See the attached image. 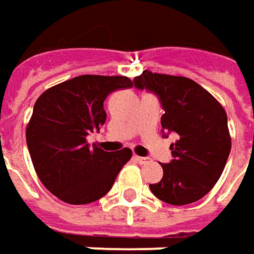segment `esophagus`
<instances>
[{"label": "esophagus", "instance_id": "obj_1", "mask_svg": "<svg viewBox=\"0 0 254 254\" xmlns=\"http://www.w3.org/2000/svg\"><path fill=\"white\" fill-rule=\"evenodd\" d=\"M135 161L138 162V164H141V165H145V164L151 162V158H148V157H138V155H135Z\"/></svg>", "mask_w": 254, "mask_h": 254}]
</instances>
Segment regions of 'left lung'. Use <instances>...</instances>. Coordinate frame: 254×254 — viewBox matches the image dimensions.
Returning <instances> with one entry per match:
<instances>
[{
	"label": "left lung",
	"mask_w": 254,
	"mask_h": 254,
	"mask_svg": "<svg viewBox=\"0 0 254 254\" xmlns=\"http://www.w3.org/2000/svg\"><path fill=\"white\" fill-rule=\"evenodd\" d=\"M140 90L158 96L165 132L178 134L171 144L174 160L162 164V180L151 192L170 205H188L203 198L219 180L230 152L228 116L220 103L202 86L184 76L144 70L132 80Z\"/></svg>",
	"instance_id": "obj_1"
}]
</instances>
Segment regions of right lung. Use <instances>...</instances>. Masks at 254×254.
<instances>
[{
    "instance_id": "obj_1",
    "label": "right lung",
    "mask_w": 254,
    "mask_h": 254,
    "mask_svg": "<svg viewBox=\"0 0 254 254\" xmlns=\"http://www.w3.org/2000/svg\"><path fill=\"white\" fill-rule=\"evenodd\" d=\"M132 87L126 76L83 74L45 90L26 126V144L45 188L72 205L100 199L131 158L130 148L103 151L87 144L107 114L103 103L110 93Z\"/></svg>"
}]
</instances>
